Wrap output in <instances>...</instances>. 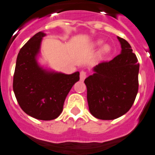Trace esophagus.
<instances>
[{"instance_id": "obj_1", "label": "esophagus", "mask_w": 155, "mask_h": 155, "mask_svg": "<svg viewBox=\"0 0 155 155\" xmlns=\"http://www.w3.org/2000/svg\"><path fill=\"white\" fill-rule=\"evenodd\" d=\"M79 77H80V80L81 81H83L84 79H86V77H87V72H85V71H81L80 72V75H79Z\"/></svg>"}]
</instances>
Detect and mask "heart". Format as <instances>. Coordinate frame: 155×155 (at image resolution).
Segmentation results:
<instances>
[{
	"instance_id": "heart-1",
	"label": "heart",
	"mask_w": 155,
	"mask_h": 155,
	"mask_svg": "<svg viewBox=\"0 0 155 155\" xmlns=\"http://www.w3.org/2000/svg\"><path fill=\"white\" fill-rule=\"evenodd\" d=\"M102 44H103V40H96L95 42H94V44H93V47H94V48L99 47V46L101 45ZM110 50H111V48H110L109 45H107V44L104 45L101 48V51H100L101 57H103V56H104V55L107 54L109 53Z\"/></svg>"
}]
</instances>
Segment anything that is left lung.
Here are the masks:
<instances>
[{"mask_svg": "<svg viewBox=\"0 0 155 155\" xmlns=\"http://www.w3.org/2000/svg\"><path fill=\"white\" fill-rule=\"evenodd\" d=\"M122 51L94 68L85 79L89 110L95 118L112 120L131 108L138 92L140 64L130 44L118 37Z\"/></svg>", "mask_w": 155, "mask_h": 155, "instance_id": "1", "label": "left lung"}]
</instances>
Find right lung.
Masks as SVG:
<instances>
[{
	"instance_id": "obj_1",
	"label": "right lung",
	"mask_w": 155,
	"mask_h": 155,
	"mask_svg": "<svg viewBox=\"0 0 155 155\" xmlns=\"http://www.w3.org/2000/svg\"><path fill=\"white\" fill-rule=\"evenodd\" d=\"M43 32L35 34L20 49L13 78V91L24 112L40 120H52L63 110L64 102L79 72L71 75L48 71L37 61Z\"/></svg>"
}]
</instances>
